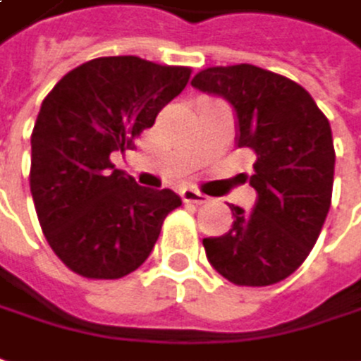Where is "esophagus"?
<instances>
[{"instance_id": "esophagus-1", "label": "esophagus", "mask_w": 361, "mask_h": 361, "mask_svg": "<svg viewBox=\"0 0 361 361\" xmlns=\"http://www.w3.org/2000/svg\"><path fill=\"white\" fill-rule=\"evenodd\" d=\"M181 200L185 203H205L209 197L203 195L201 191L193 190V188H185V190H181Z\"/></svg>"}]
</instances>
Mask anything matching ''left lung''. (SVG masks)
<instances>
[{"instance_id": "obj_1", "label": "left lung", "mask_w": 361, "mask_h": 361, "mask_svg": "<svg viewBox=\"0 0 361 361\" xmlns=\"http://www.w3.org/2000/svg\"><path fill=\"white\" fill-rule=\"evenodd\" d=\"M191 87L225 98L235 110V146L255 152L251 212L229 205L233 225L203 239L207 261L239 286H269L304 263L332 201L330 122L300 85L255 65L212 67Z\"/></svg>"}]
</instances>
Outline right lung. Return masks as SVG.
Instances as JSON below:
<instances>
[{"mask_svg": "<svg viewBox=\"0 0 361 361\" xmlns=\"http://www.w3.org/2000/svg\"><path fill=\"white\" fill-rule=\"evenodd\" d=\"M190 73L130 55L92 59L43 100L31 134V195L47 241L71 271L87 279L136 271L181 205L171 190L138 185L110 156L134 148Z\"/></svg>", "mask_w": 361, "mask_h": 361, "instance_id": "obj_1", "label": "right lung"}]
</instances>
